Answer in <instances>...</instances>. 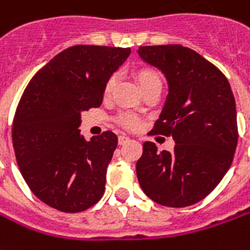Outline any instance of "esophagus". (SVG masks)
I'll list each match as a JSON object with an SVG mask.
<instances>
[{"mask_svg":"<svg viewBox=\"0 0 250 250\" xmlns=\"http://www.w3.org/2000/svg\"><path fill=\"white\" fill-rule=\"evenodd\" d=\"M128 141H130L128 137H125V135H120V137H119V145H125V144H127Z\"/></svg>","mask_w":250,"mask_h":250,"instance_id":"1","label":"esophagus"}]
</instances>
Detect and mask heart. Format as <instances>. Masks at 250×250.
<instances>
[{"label": "heart", "mask_w": 250, "mask_h": 250, "mask_svg": "<svg viewBox=\"0 0 250 250\" xmlns=\"http://www.w3.org/2000/svg\"><path fill=\"white\" fill-rule=\"evenodd\" d=\"M137 79H138L139 86L142 87V90L147 89L149 86L156 84V83H161L160 76L157 75V72L150 69V68H141L137 71ZM115 82H116V78L115 75L109 76L106 79V82L104 84V97L111 96L112 90L115 87ZM116 123H118L122 128L128 130V131H135L138 130L139 127L142 125V120L139 116H137L135 113L132 112H120L118 116H116Z\"/></svg>", "instance_id": "b5f03b06"}]
</instances>
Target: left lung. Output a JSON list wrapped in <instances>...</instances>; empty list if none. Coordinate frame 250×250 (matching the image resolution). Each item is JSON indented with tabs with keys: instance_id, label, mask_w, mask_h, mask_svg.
<instances>
[{
	"instance_id": "obj_1",
	"label": "left lung",
	"mask_w": 250,
	"mask_h": 250,
	"mask_svg": "<svg viewBox=\"0 0 250 250\" xmlns=\"http://www.w3.org/2000/svg\"><path fill=\"white\" fill-rule=\"evenodd\" d=\"M142 60L168 81L167 101L150 134L172 137V152L144 144L137 176L144 193L166 207L201 201L223 179L238 142L235 100L225 74L182 45L141 46Z\"/></svg>"
}]
</instances>
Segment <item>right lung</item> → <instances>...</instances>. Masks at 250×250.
I'll return each instance as SVG.
<instances>
[{
  "instance_id": "add662e5",
  "label": "right lung",
  "mask_w": 250,
  "mask_h": 250,
  "mask_svg": "<svg viewBox=\"0 0 250 250\" xmlns=\"http://www.w3.org/2000/svg\"><path fill=\"white\" fill-rule=\"evenodd\" d=\"M130 47L76 45L32 76L19 101L12 142L19 169L35 196L54 209L76 213L104 194L118 135H81V112L103 104L104 84Z\"/></svg>"
}]
</instances>
